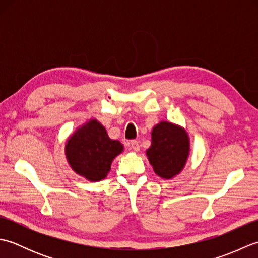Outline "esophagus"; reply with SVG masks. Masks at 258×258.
Segmentation results:
<instances>
[{"label": "esophagus", "instance_id": "obj_1", "mask_svg": "<svg viewBox=\"0 0 258 258\" xmlns=\"http://www.w3.org/2000/svg\"><path fill=\"white\" fill-rule=\"evenodd\" d=\"M131 149H132L133 151H135V152H139L140 151V143L136 140H133V141H131Z\"/></svg>", "mask_w": 258, "mask_h": 258}]
</instances>
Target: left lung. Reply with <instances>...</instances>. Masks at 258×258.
<instances>
[{"label":"left lung","instance_id":"1","mask_svg":"<svg viewBox=\"0 0 258 258\" xmlns=\"http://www.w3.org/2000/svg\"><path fill=\"white\" fill-rule=\"evenodd\" d=\"M189 152L188 136L182 127L161 122L152 131V144L146 154L154 172L172 178L182 171Z\"/></svg>","mask_w":258,"mask_h":258}]
</instances>
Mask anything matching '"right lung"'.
<instances>
[{
  "mask_svg": "<svg viewBox=\"0 0 258 258\" xmlns=\"http://www.w3.org/2000/svg\"><path fill=\"white\" fill-rule=\"evenodd\" d=\"M122 151L123 145L109 139L104 126L96 119H91L76 131L65 146L71 167L92 182L106 176L114 157Z\"/></svg>",
  "mask_w": 258,
  "mask_h": 258,
  "instance_id": "obj_1",
  "label": "right lung"
}]
</instances>
